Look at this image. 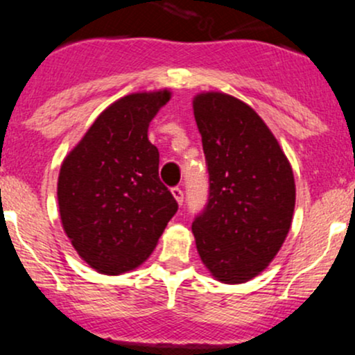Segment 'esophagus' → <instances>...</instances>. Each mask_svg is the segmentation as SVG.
<instances>
[{
	"label": "esophagus",
	"instance_id": "1",
	"mask_svg": "<svg viewBox=\"0 0 355 355\" xmlns=\"http://www.w3.org/2000/svg\"><path fill=\"white\" fill-rule=\"evenodd\" d=\"M172 195L175 197V200H177L178 205H182V203H183V190L180 189V187H173Z\"/></svg>",
	"mask_w": 355,
	"mask_h": 355
}]
</instances>
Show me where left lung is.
I'll use <instances>...</instances> for the list:
<instances>
[{
  "mask_svg": "<svg viewBox=\"0 0 355 355\" xmlns=\"http://www.w3.org/2000/svg\"><path fill=\"white\" fill-rule=\"evenodd\" d=\"M193 115L210 175L209 203L191 223L203 266L223 284L268 267L292 225L295 182L279 141L242 100L198 93Z\"/></svg>",
  "mask_w": 355,
  "mask_h": 355,
  "instance_id": "8db88e82",
  "label": "left lung"
}]
</instances>
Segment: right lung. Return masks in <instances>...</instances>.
I'll list each match as a JSON object with an SVG mask.
<instances>
[{
    "mask_svg": "<svg viewBox=\"0 0 355 355\" xmlns=\"http://www.w3.org/2000/svg\"><path fill=\"white\" fill-rule=\"evenodd\" d=\"M170 96L165 88L116 100L61 164V225L78 255L100 274L140 267L178 210L158 178L160 155L148 140L150 121Z\"/></svg>",
    "mask_w": 355,
    "mask_h": 355,
    "instance_id": "1",
    "label": "right lung"
}]
</instances>
